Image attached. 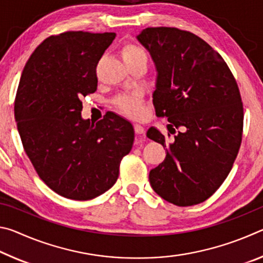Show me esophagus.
I'll use <instances>...</instances> for the list:
<instances>
[{"instance_id":"1","label":"esophagus","mask_w":263,"mask_h":263,"mask_svg":"<svg viewBox=\"0 0 263 263\" xmlns=\"http://www.w3.org/2000/svg\"><path fill=\"white\" fill-rule=\"evenodd\" d=\"M135 131L137 135H144V126H141L140 124H136L135 125Z\"/></svg>"}]
</instances>
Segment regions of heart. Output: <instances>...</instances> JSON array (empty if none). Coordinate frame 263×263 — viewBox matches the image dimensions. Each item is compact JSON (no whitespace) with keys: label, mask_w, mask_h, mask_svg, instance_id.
Returning a JSON list of instances; mask_svg holds the SVG:
<instances>
[{"label":"heart","mask_w":263,"mask_h":263,"mask_svg":"<svg viewBox=\"0 0 263 263\" xmlns=\"http://www.w3.org/2000/svg\"><path fill=\"white\" fill-rule=\"evenodd\" d=\"M121 55L124 62L127 65V67L141 61L147 64V55H146L145 51L133 43L124 44L121 50ZM116 105L124 114L131 116V117L138 118L140 117L142 114V109H144V99L138 92H132V94H126L117 97Z\"/></svg>","instance_id":"b5f03b06"}]
</instances>
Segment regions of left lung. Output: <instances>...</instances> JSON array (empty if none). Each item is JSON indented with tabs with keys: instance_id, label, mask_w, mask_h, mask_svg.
Returning a JSON list of instances; mask_svg holds the SVG:
<instances>
[{
	"instance_id": "8db88e82",
	"label": "left lung",
	"mask_w": 263,
	"mask_h": 263,
	"mask_svg": "<svg viewBox=\"0 0 263 263\" xmlns=\"http://www.w3.org/2000/svg\"><path fill=\"white\" fill-rule=\"evenodd\" d=\"M138 41L157 66L153 105L158 117L168 119L171 140L166 158L149 172V183L177 206L199 204L228 177L241 145L238 83L219 53L190 31L147 28ZM147 137L166 147L161 132L151 127Z\"/></svg>"
}]
</instances>
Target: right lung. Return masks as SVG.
<instances>
[{"mask_svg":"<svg viewBox=\"0 0 263 263\" xmlns=\"http://www.w3.org/2000/svg\"><path fill=\"white\" fill-rule=\"evenodd\" d=\"M114 32L66 31L50 35L26 62L15 97L22 144L38 176L58 195L88 201L105 193L130 153V122L106 112L81 118L82 101L97 89L96 67Z\"/></svg>","mask_w":263,"mask_h":263,"instance_id":"obj_1","label":"right lung"}]
</instances>
